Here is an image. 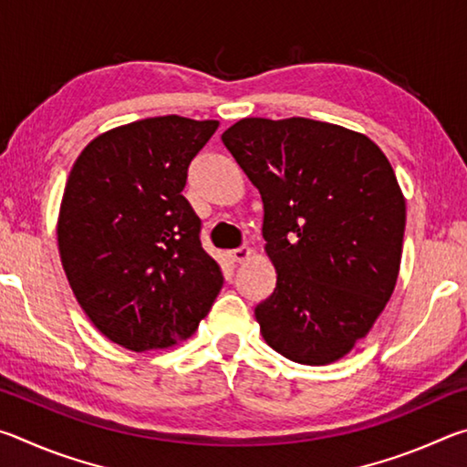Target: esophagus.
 Wrapping results in <instances>:
<instances>
[{
	"label": "esophagus",
	"instance_id": "esophagus-1",
	"mask_svg": "<svg viewBox=\"0 0 467 467\" xmlns=\"http://www.w3.org/2000/svg\"><path fill=\"white\" fill-rule=\"evenodd\" d=\"M249 255H251V249L247 247V244H243V247H239V249L228 251V257H231V262H234V264L244 262V259H247Z\"/></svg>",
	"mask_w": 467,
	"mask_h": 467
}]
</instances>
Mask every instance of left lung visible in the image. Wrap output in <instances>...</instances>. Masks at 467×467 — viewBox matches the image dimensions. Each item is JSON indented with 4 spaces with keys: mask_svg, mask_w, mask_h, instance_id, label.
Here are the masks:
<instances>
[{
    "mask_svg": "<svg viewBox=\"0 0 467 467\" xmlns=\"http://www.w3.org/2000/svg\"><path fill=\"white\" fill-rule=\"evenodd\" d=\"M223 141L264 202L278 274L255 306L264 339L300 365L342 358L398 282L406 200L389 161L362 133L305 117H249Z\"/></svg>",
    "mask_w": 467,
    "mask_h": 467,
    "instance_id": "1",
    "label": "left lung"
}]
</instances>
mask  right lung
<instances>
[{"mask_svg": "<svg viewBox=\"0 0 467 467\" xmlns=\"http://www.w3.org/2000/svg\"><path fill=\"white\" fill-rule=\"evenodd\" d=\"M216 130L179 115L133 121L94 138L69 172L57 223L63 270L94 327L128 350L187 339L223 288L181 193Z\"/></svg>", "mask_w": 467, "mask_h": 467, "instance_id": "right-lung-1", "label": "right lung"}]
</instances>
